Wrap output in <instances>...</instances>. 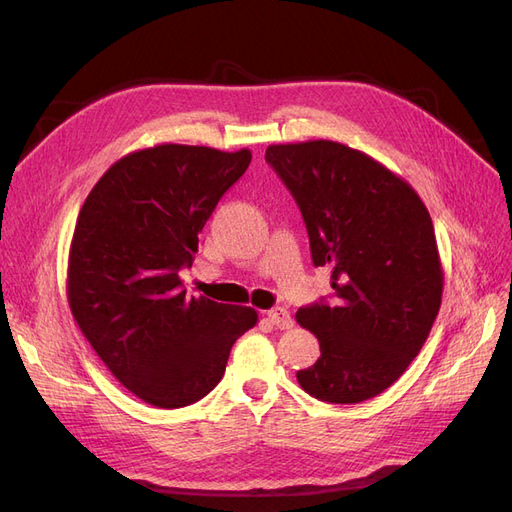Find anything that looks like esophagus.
Segmentation results:
<instances>
[{"mask_svg": "<svg viewBox=\"0 0 512 512\" xmlns=\"http://www.w3.org/2000/svg\"><path fill=\"white\" fill-rule=\"evenodd\" d=\"M267 320L273 324V327H277V329H290V327H292L290 312H288V309H284V307L271 309V312L267 314Z\"/></svg>", "mask_w": 512, "mask_h": 512, "instance_id": "1", "label": "esophagus"}]
</instances>
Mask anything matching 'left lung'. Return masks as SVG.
Segmentation results:
<instances>
[{
  "mask_svg": "<svg viewBox=\"0 0 512 512\" xmlns=\"http://www.w3.org/2000/svg\"><path fill=\"white\" fill-rule=\"evenodd\" d=\"M265 160L297 200L314 265L331 269V301L297 312L320 344L301 389L329 404L376 397L421 352L442 303L429 211L406 179L342 143L269 145Z\"/></svg>",
  "mask_w": 512,
  "mask_h": 512,
  "instance_id": "1",
  "label": "left lung"
}]
</instances>
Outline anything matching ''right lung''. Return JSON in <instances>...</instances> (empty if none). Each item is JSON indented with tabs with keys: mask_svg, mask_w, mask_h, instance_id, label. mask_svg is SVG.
<instances>
[{
	"mask_svg": "<svg viewBox=\"0 0 512 512\" xmlns=\"http://www.w3.org/2000/svg\"><path fill=\"white\" fill-rule=\"evenodd\" d=\"M252 151L164 143L117 160L85 198L68 256V305L108 371L158 408L203 399L256 309L188 297L179 271Z\"/></svg>",
	"mask_w": 512,
	"mask_h": 512,
	"instance_id": "obj_1",
	"label": "right lung"
}]
</instances>
